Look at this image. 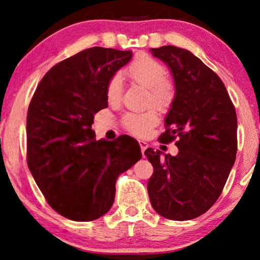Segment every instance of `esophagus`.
Instances as JSON below:
<instances>
[{"label": "esophagus", "mask_w": 260, "mask_h": 260, "mask_svg": "<svg viewBox=\"0 0 260 260\" xmlns=\"http://www.w3.org/2000/svg\"><path fill=\"white\" fill-rule=\"evenodd\" d=\"M138 144H140V147H141L142 154H144V151L147 150V148H148V143H147V142H145V141L140 140V141H138Z\"/></svg>", "instance_id": "obj_1"}]
</instances>
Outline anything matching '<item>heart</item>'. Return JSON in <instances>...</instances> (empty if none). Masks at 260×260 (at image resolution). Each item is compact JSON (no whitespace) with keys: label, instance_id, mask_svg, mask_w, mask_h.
I'll list each match as a JSON object with an SVG mask.
<instances>
[{"label":"heart","instance_id":"1","mask_svg":"<svg viewBox=\"0 0 260 260\" xmlns=\"http://www.w3.org/2000/svg\"><path fill=\"white\" fill-rule=\"evenodd\" d=\"M131 83L147 88L145 105H154L161 112H168L176 97V87L167 77L162 62L150 55H141L130 63L125 71ZM106 99L110 105H119L123 95V81L119 74L110 78L106 84ZM157 110L150 108L143 112H127L122 117L123 129L135 136H145L158 123Z\"/></svg>","mask_w":260,"mask_h":260}]
</instances>
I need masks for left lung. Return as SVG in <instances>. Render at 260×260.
<instances>
[{"label":"left lung","instance_id":"8db88e82","mask_svg":"<svg viewBox=\"0 0 260 260\" xmlns=\"http://www.w3.org/2000/svg\"><path fill=\"white\" fill-rule=\"evenodd\" d=\"M150 52L174 76L176 97L158 141H175L179 154L144 151L154 167L149 199L166 219L190 220L215 204L229 179L238 150L236 108L218 74L189 51L162 46Z\"/></svg>","mask_w":260,"mask_h":260}]
</instances>
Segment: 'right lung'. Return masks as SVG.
Listing matches in <instances>:
<instances>
[{
    "label": "right lung",
    "mask_w": 260,
    "mask_h": 260,
    "mask_svg": "<svg viewBox=\"0 0 260 260\" xmlns=\"http://www.w3.org/2000/svg\"><path fill=\"white\" fill-rule=\"evenodd\" d=\"M131 51L92 47L45 74L27 113V165L47 204L74 221L110 211L116 180L142 154L129 136L95 141L94 113L108 108L106 84Z\"/></svg>",
    "instance_id": "add662e5"
}]
</instances>
